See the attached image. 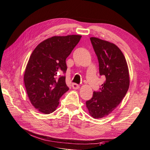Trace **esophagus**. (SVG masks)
Returning a JSON list of instances; mask_svg holds the SVG:
<instances>
[{"label": "esophagus", "instance_id": "obj_1", "mask_svg": "<svg viewBox=\"0 0 150 150\" xmlns=\"http://www.w3.org/2000/svg\"><path fill=\"white\" fill-rule=\"evenodd\" d=\"M72 88L75 90L79 89V85L77 84H76V83H73V84H72Z\"/></svg>", "mask_w": 150, "mask_h": 150}]
</instances>
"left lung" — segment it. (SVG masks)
I'll list each match as a JSON object with an SVG mask.
<instances>
[{
  "instance_id": "obj_1",
  "label": "left lung",
  "mask_w": 150,
  "mask_h": 150,
  "mask_svg": "<svg viewBox=\"0 0 150 150\" xmlns=\"http://www.w3.org/2000/svg\"><path fill=\"white\" fill-rule=\"evenodd\" d=\"M98 57L99 74L106 78L99 92H93L86 102L90 115L98 119L108 116L122 102L129 87L130 77L127 61L118 47L108 41L90 38Z\"/></svg>"
}]
</instances>
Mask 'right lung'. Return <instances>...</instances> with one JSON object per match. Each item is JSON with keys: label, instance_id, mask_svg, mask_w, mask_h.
<instances>
[{"label": "right lung", "instance_id": "obj_1", "mask_svg": "<svg viewBox=\"0 0 150 150\" xmlns=\"http://www.w3.org/2000/svg\"><path fill=\"white\" fill-rule=\"evenodd\" d=\"M81 37L68 35L49 38L38 44L32 52L26 66L24 83L32 105L40 112H54L60 97L68 91L66 77L56 78L66 71V58Z\"/></svg>", "mask_w": 150, "mask_h": 150}]
</instances>
